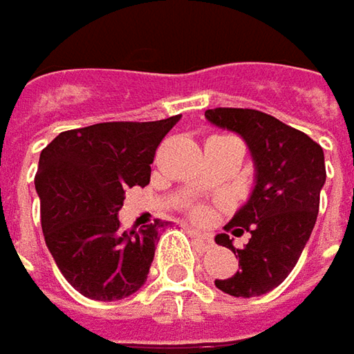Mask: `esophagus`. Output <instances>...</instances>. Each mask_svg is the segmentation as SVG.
I'll list each match as a JSON object with an SVG mask.
<instances>
[{
	"label": "esophagus",
	"instance_id": "obj_1",
	"mask_svg": "<svg viewBox=\"0 0 354 354\" xmlns=\"http://www.w3.org/2000/svg\"><path fill=\"white\" fill-rule=\"evenodd\" d=\"M190 236L196 239V243L200 245V250L207 252V250H212V248H214V239H212V236L202 234V232H198V230H190Z\"/></svg>",
	"mask_w": 354,
	"mask_h": 354
}]
</instances>
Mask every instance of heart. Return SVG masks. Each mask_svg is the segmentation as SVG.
I'll return each instance as SVG.
<instances>
[{
  "label": "heart",
  "instance_id": "obj_1",
  "mask_svg": "<svg viewBox=\"0 0 354 354\" xmlns=\"http://www.w3.org/2000/svg\"><path fill=\"white\" fill-rule=\"evenodd\" d=\"M196 216H198V218H206V209L198 207V209H196Z\"/></svg>",
  "mask_w": 354,
  "mask_h": 354
}]
</instances>
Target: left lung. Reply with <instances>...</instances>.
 Here are the masks:
<instances>
[{
  "instance_id": "obj_1",
  "label": "left lung",
  "mask_w": 354,
  "mask_h": 354,
  "mask_svg": "<svg viewBox=\"0 0 354 354\" xmlns=\"http://www.w3.org/2000/svg\"><path fill=\"white\" fill-rule=\"evenodd\" d=\"M206 118L245 140L255 172L250 200L223 227L236 237L250 231L252 238L236 250L227 234L216 236V243L239 257L238 273L216 279V287L234 297H257L283 281L309 241L327 178L325 154L305 132L261 111L209 109Z\"/></svg>"
}]
</instances>
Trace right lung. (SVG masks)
I'll list each match as a JSON object with an SVG mask.
<instances>
[{
  "instance_id": "add662e5",
  "label": "right lung",
  "mask_w": 354,
  "mask_h": 354,
  "mask_svg": "<svg viewBox=\"0 0 354 354\" xmlns=\"http://www.w3.org/2000/svg\"><path fill=\"white\" fill-rule=\"evenodd\" d=\"M178 120L99 122L61 132L41 150L35 190L45 243L88 299H124L147 281L164 223L120 232L118 209L127 188L150 182L156 148Z\"/></svg>"
}]
</instances>
